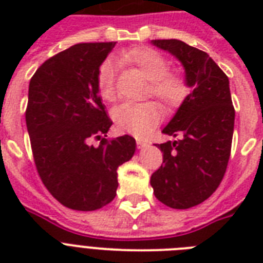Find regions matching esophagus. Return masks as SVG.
<instances>
[{
	"mask_svg": "<svg viewBox=\"0 0 263 263\" xmlns=\"http://www.w3.org/2000/svg\"><path fill=\"white\" fill-rule=\"evenodd\" d=\"M136 144H138V148H143L147 146V142L144 139H136Z\"/></svg>",
	"mask_w": 263,
	"mask_h": 263,
	"instance_id": "34e87169",
	"label": "esophagus"
}]
</instances>
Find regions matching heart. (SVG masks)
Returning <instances> with one entry per match:
<instances>
[{
    "label": "heart",
    "instance_id": "1",
    "mask_svg": "<svg viewBox=\"0 0 263 263\" xmlns=\"http://www.w3.org/2000/svg\"><path fill=\"white\" fill-rule=\"evenodd\" d=\"M124 63L132 64L150 80L148 94L156 97L166 109H176L187 98L190 87L179 75L169 73V64L165 57L150 47H136L121 55ZM97 87L102 99L111 102L116 98L115 64L106 60L99 67L97 75ZM162 110L153 101L142 103L125 102L116 106L111 119L120 132L142 136L152 131L160 123Z\"/></svg>",
    "mask_w": 263,
    "mask_h": 263
}]
</instances>
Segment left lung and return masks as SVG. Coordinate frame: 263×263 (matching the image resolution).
<instances>
[{"label":"left lung","mask_w":263,"mask_h":263,"mask_svg":"<svg viewBox=\"0 0 263 263\" xmlns=\"http://www.w3.org/2000/svg\"><path fill=\"white\" fill-rule=\"evenodd\" d=\"M152 43L179 60L192 91L162 129L179 139L158 144L164 165L153 173L150 184L164 204L190 209L216 191L227 171L235 124L229 80L208 53L183 41Z\"/></svg>","instance_id":"8db88e82"}]
</instances>
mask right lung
<instances>
[{"mask_svg":"<svg viewBox=\"0 0 263 263\" xmlns=\"http://www.w3.org/2000/svg\"><path fill=\"white\" fill-rule=\"evenodd\" d=\"M116 42L78 43L46 60L30 80L26 123L36 171L60 203L91 212L115 199L117 168L132 158L135 139L106 136L111 120L97 75ZM92 137L100 146L89 144Z\"/></svg>","mask_w":263,"mask_h":263,"instance_id":"1","label":"right lung"}]
</instances>
